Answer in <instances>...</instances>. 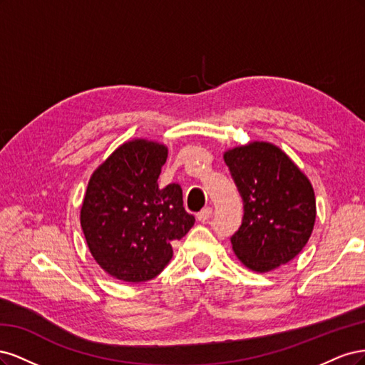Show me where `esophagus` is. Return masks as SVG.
Returning <instances> with one entry per match:
<instances>
[{
    "label": "esophagus",
    "mask_w": 365,
    "mask_h": 365,
    "mask_svg": "<svg viewBox=\"0 0 365 365\" xmlns=\"http://www.w3.org/2000/svg\"><path fill=\"white\" fill-rule=\"evenodd\" d=\"M212 213H213V208L212 207H205V208H202L200 213L196 215V217H197V220H201V222H207V220L212 217Z\"/></svg>",
    "instance_id": "esophagus-1"
}]
</instances>
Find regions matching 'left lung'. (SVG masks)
Returning a JSON list of instances; mask_svg holds the SVG:
<instances>
[{
  "label": "left lung",
  "mask_w": 365,
  "mask_h": 365,
  "mask_svg": "<svg viewBox=\"0 0 365 365\" xmlns=\"http://www.w3.org/2000/svg\"><path fill=\"white\" fill-rule=\"evenodd\" d=\"M244 201V219L231 245L247 268L268 272L291 262L312 235V184L277 146L252 141L224 153Z\"/></svg>",
  "instance_id": "1"
}]
</instances>
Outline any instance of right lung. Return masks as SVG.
<instances>
[{"label":"right lung","mask_w":365,"mask_h":365,"mask_svg":"<svg viewBox=\"0 0 365 365\" xmlns=\"http://www.w3.org/2000/svg\"><path fill=\"white\" fill-rule=\"evenodd\" d=\"M168 148L130 140L91 175L81 225L94 260L114 279L152 280L173 256L172 242L195 224L185 212L180 184L158 187Z\"/></svg>","instance_id":"right-lung-1"}]
</instances>
